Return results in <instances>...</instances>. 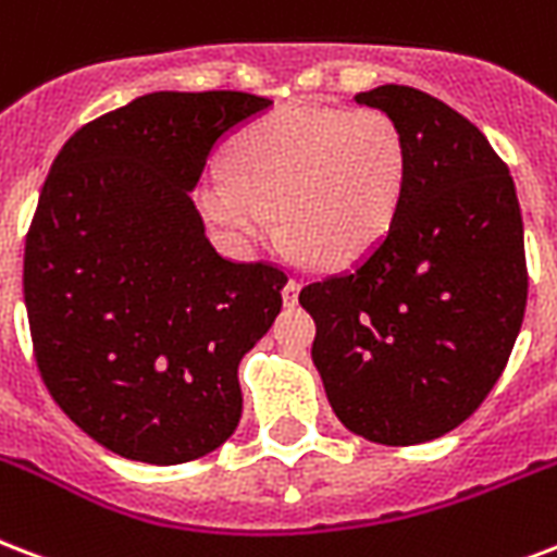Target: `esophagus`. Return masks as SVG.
<instances>
[{"label":"esophagus","mask_w":557,"mask_h":557,"mask_svg":"<svg viewBox=\"0 0 557 557\" xmlns=\"http://www.w3.org/2000/svg\"><path fill=\"white\" fill-rule=\"evenodd\" d=\"M297 295H300V283H297V280H288L286 286H283V304H286V307H295Z\"/></svg>","instance_id":"1"}]
</instances>
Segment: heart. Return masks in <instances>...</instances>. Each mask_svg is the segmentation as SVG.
Masks as SVG:
<instances>
[{"label": "heart", "instance_id": "heart-1", "mask_svg": "<svg viewBox=\"0 0 557 557\" xmlns=\"http://www.w3.org/2000/svg\"><path fill=\"white\" fill-rule=\"evenodd\" d=\"M231 172L210 169L193 201L215 236L248 248L274 222L321 269L364 260L397 222L409 146L382 110L283 104L242 125L227 148Z\"/></svg>", "mask_w": 557, "mask_h": 557}]
</instances>
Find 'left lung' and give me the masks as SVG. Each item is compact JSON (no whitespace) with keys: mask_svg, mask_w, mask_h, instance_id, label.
<instances>
[{"mask_svg":"<svg viewBox=\"0 0 557 557\" xmlns=\"http://www.w3.org/2000/svg\"><path fill=\"white\" fill-rule=\"evenodd\" d=\"M354 101L400 125L406 195L388 236L300 304L335 418L409 447L465 423L503 376L529 292L523 215L508 165L449 104L400 84Z\"/></svg>","mask_w":557,"mask_h":557,"instance_id":"left-lung-1","label":"left lung"}]
</instances>
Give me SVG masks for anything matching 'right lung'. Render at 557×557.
<instances>
[{
	"mask_svg": "<svg viewBox=\"0 0 557 557\" xmlns=\"http://www.w3.org/2000/svg\"><path fill=\"white\" fill-rule=\"evenodd\" d=\"M269 108L148 92L75 131L42 184L23 265L34 356L54 403L116 456L184 465L239 426V362L286 274L215 253L189 193L212 148Z\"/></svg>",
	"mask_w": 557,
	"mask_h": 557,
	"instance_id": "add662e5",
	"label": "right lung"
}]
</instances>
